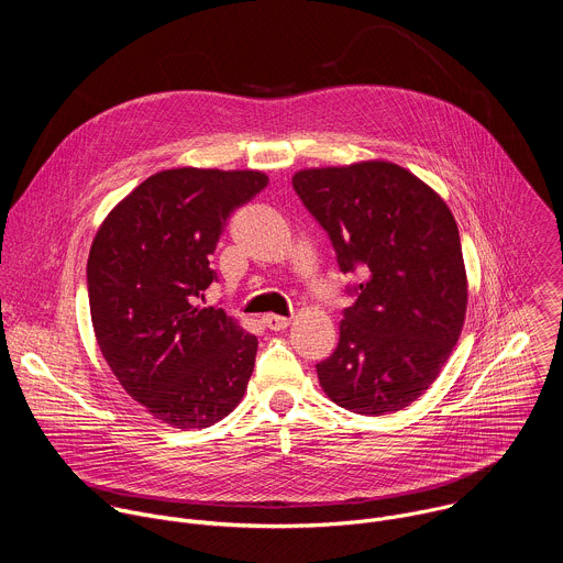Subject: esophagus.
Returning a JSON list of instances; mask_svg holds the SVG:
<instances>
[{
    "label": "esophagus",
    "instance_id": "34e87169",
    "mask_svg": "<svg viewBox=\"0 0 563 563\" xmlns=\"http://www.w3.org/2000/svg\"><path fill=\"white\" fill-rule=\"evenodd\" d=\"M263 323H265L272 332H280V330H285V328L289 325V318L278 316V313H267V316L263 318Z\"/></svg>",
    "mask_w": 563,
    "mask_h": 563
}]
</instances>
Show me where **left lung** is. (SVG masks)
<instances>
[{
  "label": "left lung",
  "instance_id": "obj_1",
  "mask_svg": "<svg viewBox=\"0 0 563 563\" xmlns=\"http://www.w3.org/2000/svg\"><path fill=\"white\" fill-rule=\"evenodd\" d=\"M291 185L332 240L343 274L361 272L334 354L316 365L323 391L356 415L404 410L456 345L467 278L443 198L385 159L296 172Z\"/></svg>",
  "mask_w": 563,
  "mask_h": 563
}]
</instances>
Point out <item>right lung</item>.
<instances>
[{
	"mask_svg": "<svg viewBox=\"0 0 563 563\" xmlns=\"http://www.w3.org/2000/svg\"><path fill=\"white\" fill-rule=\"evenodd\" d=\"M267 183L254 169L159 172L93 238L87 283L102 356L124 391L172 428L218 423L252 378L258 339L200 300L229 216Z\"/></svg>",
	"mask_w": 563,
	"mask_h": 563,
	"instance_id": "1",
	"label": "right lung"
}]
</instances>
